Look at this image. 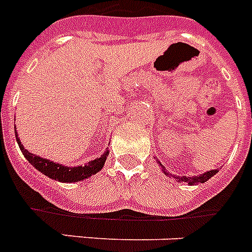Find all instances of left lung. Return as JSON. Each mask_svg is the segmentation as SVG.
I'll return each instance as SVG.
<instances>
[{
    "instance_id": "obj_1",
    "label": "left lung",
    "mask_w": 252,
    "mask_h": 252,
    "mask_svg": "<svg viewBox=\"0 0 252 252\" xmlns=\"http://www.w3.org/2000/svg\"><path fill=\"white\" fill-rule=\"evenodd\" d=\"M163 172H164L165 175H169V173L165 172V171H163ZM216 173H218V169H211V171H207V172H204L203 175L193 176V177H185V176H183V177H179V176H176L175 179H177L179 181H184V183H188L189 185H194V184L206 183L208 179H211L212 176L216 175Z\"/></svg>"
}]
</instances>
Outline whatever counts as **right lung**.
Returning a JSON list of instances; mask_svg holds the SVG:
<instances>
[{
  "label": "right lung",
  "instance_id": "obj_1",
  "mask_svg": "<svg viewBox=\"0 0 252 252\" xmlns=\"http://www.w3.org/2000/svg\"><path fill=\"white\" fill-rule=\"evenodd\" d=\"M15 137L16 142L19 145L20 150H22L27 160L30 161L34 168L38 169L41 173H44L45 176H48L50 179L57 180L59 183H77V181H83V180L95 175L103 168L108 155V150H106L105 154H102L99 158L94 159V160H91L88 164L77 165V167H67V165L59 164V163H54V161L49 160V159L41 158L38 155L32 154L27 149H24V146L18 138L16 129Z\"/></svg>",
  "mask_w": 252,
  "mask_h": 252
}]
</instances>
